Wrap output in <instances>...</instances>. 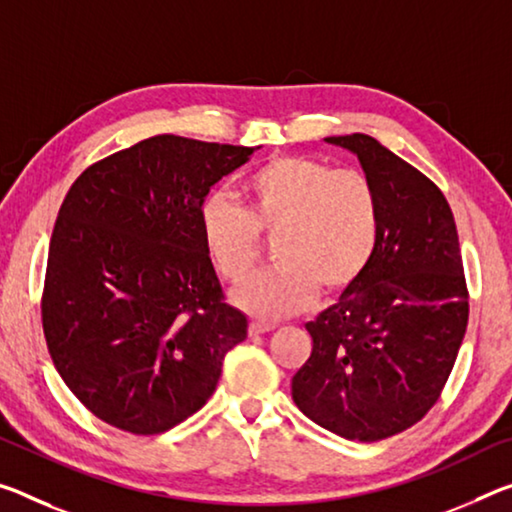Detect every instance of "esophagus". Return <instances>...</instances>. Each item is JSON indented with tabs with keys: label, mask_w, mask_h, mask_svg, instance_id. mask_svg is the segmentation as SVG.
<instances>
[{
	"label": "esophagus",
	"mask_w": 512,
	"mask_h": 512,
	"mask_svg": "<svg viewBox=\"0 0 512 512\" xmlns=\"http://www.w3.org/2000/svg\"><path fill=\"white\" fill-rule=\"evenodd\" d=\"M275 323H264V321H253L250 323V335H264V332H271Z\"/></svg>",
	"instance_id": "obj_1"
}]
</instances>
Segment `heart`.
I'll return each mask as SVG.
<instances>
[{
  "instance_id": "1",
  "label": "heart",
  "mask_w": 512,
  "mask_h": 512,
  "mask_svg": "<svg viewBox=\"0 0 512 512\" xmlns=\"http://www.w3.org/2000/svg\"><path fill=\"white\" fill-rule=\"evenodd\" d=\"M246 212L225 196L200 207V237L227 282L246 280L271 239L275 264L234 289L232 300L259 319L294 314L314 298L342 294L376 250L380 207L358 170L280 154L243 180Z\"/></svg>"
}]
</instances>
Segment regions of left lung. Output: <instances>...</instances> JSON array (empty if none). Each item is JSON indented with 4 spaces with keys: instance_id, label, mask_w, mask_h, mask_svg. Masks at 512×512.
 <instances>
[{
    "instance_id": "obj_1",
    "label": "left lung",
    "mask_w": 512,
    "mask_h": 512,
    "mask_svg": "<svg viewBox=\"0 0 512 512\" xmlns=\"http://www.w3.org/2000/svg\"><path fill=\"white\" fill-rule=\"evenodd\" d=\"M358 157L380 207L376 250L335 305L305 323L312 355L291 378L305 417L376 442L440 399L469 319L456 221L444 193L367 134L326 139Z\"/></svg>"
}]
</instances>
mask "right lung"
<instances>
[{"mask_svg": "<svg viewBox=\"0 0 512 512\" xmlns=\"http://www.w3.org/2000/svg\"><path fill=\"white\" fill-rule=\"evenodd\" d=\"M255 148L159 134L70 186L47 255L43 332L63 383L134 435L182 424L214 394L248 319L223 300L200 207Z\"/></svg>", "mask_w": 512, "mask_h": 512, "instance_id": "1", "label": "right lung"}]
</instances>
